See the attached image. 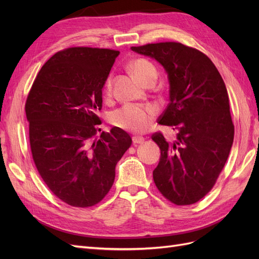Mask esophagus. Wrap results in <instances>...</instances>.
Wrapping results in <instances>:
<instances>
[{
  "label": "esophagus",
  "instance_id": "esophagus-1",
  "mask_svg": "<svg viewBox=\"0 0 259 259\" xmlns=\"http://www.w3.org/2000/svg\"><path fill=\"white\" fill-rule=\"evenodd\" d=\"M145 142V138L144 137H139V136H134L133 137V143L135 145L137 144H143Z\"/></svg>",
  "mask_w": 259,
  "mask_h": 259
}]
</instances>
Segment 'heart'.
Here are the masks:
<instances>
[{"instance_id":"b5f03b06","label":"heart","mask_w":259,"mask_h":259,"mask_svg":"<svg viewBox=\"0 0 259 259\" xmlns=\"http://www.w3.org/2000/svg\"><path fill=\"white\" fill-rule=\"evenodd\" d=\"M130 70L143 84L155 82L158 70L152 62L145 58H137L130 64ZM111 77H108L105 83V94L110 95ZM156 109L150 105L127 104L112 111L109 115V122L113 126L133 133H144L150 126Z\"/></svg>"}]
</instances>
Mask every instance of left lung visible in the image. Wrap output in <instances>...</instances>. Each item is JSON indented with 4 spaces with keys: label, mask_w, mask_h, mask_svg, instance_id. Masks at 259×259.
<instances>
[{
    "label": "left lung",
    "mask_w": 259,
    "mask_h": 259,
    "mask_svg": "<svg viewBox=\"0 0 259 259\" xmlns=\"http://www.w3.org/2000/svg\"><path fill=\"white\" fill-rule=\"evenodd\" d=\"M158 60L166 70L169 103L159 124L173 126L177 139L168 143L161 132L151 136L160 147L153 180L165 199L190 205L211 190L228 159L234 125L222 75L205 54L178 42L131 48Z\"/></svg>",
    "instance_id": "1"
}]
</instances>
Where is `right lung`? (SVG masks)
Wrapping results in <instances>:
<instances>
[{
    "mask_svg": "<svg viewBox=\"0 0 259 259\" xmlns=\"http://www.w3.org/2000/svg\"><path fill=\"white\" fill-rule=\"evenodd\" d=\"M119 51L69 48L38 71L26 101L31 153L50 190L74 207H90L111 189L115 165L132 145L126 132L101 130L97 112Z\"/></svg>",
    "mask_w": 259,
    "mask_h": 259,
    "instance_id": "obj_1",
    "label": "right lung"
}]
</instances>
